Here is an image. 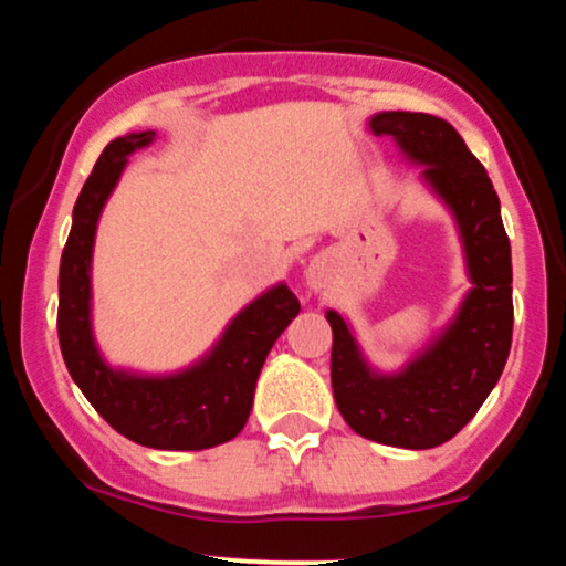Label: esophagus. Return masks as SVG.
<instances>
[{"label": "esophagus", "instance_id": "obj_1", "mask_svg": "<svg viewBox=\"0 0 566 566\" xmlns=\"http://www.w3.org/2000/svg\"><path fill=\"white\" fill-rule=\"evenodd\" d=\"M327 276H329L327 261H322V258H314V261L308 263V269H305V282H308L311 290H324Z\"/></svg>", "mask_w": 566, "mask_h": 566}]
</instances>
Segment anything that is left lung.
I'll use <instances>...</instances> for the list:
<instances>
[{
  "label": "left lung",
  "mask_w": 566,
  "mask_h": 566,
  "mask_svg": "<svg viewBox=\"0 0 566 566\" xmlns=\"http://www.w3.org/2000/svg\"><path fill=\"white\" fill-rule=\"evenodd\" d=\"M415 161H423L463 233L473 290L458 319L401 375L378 378L361 361L346 322L327 311L333 327V394L346 423L380 444L431 450L460 431L503 373L511 350V244L500 220L492 180L450 122L431 114L386 112L369 122Z\"/></svg>",
  "instance_id": "8db88e82"
}]
</instances>
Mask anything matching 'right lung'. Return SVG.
<instances>
[{"label": "right lung", "mask_w": 566, "mask_h": 566, "mask_svg": "<svg viewBox=\"0 0 566 566\" xmlns=\"http://www.w3.org/2000/svg\"><path fill=\"white\" fill-rule=\"evenodd\" d=\"M151 138L154 133H138L112 140L84 180L57 276V340L71 378L114 431L154 450H207L244 428L265 356L295 319L301 303L284 284L265 292L231 322L201 365L175 378H133L103 365L90 333L95 226L125 170L127 154Z\"/></svg>", "instance_id": "right-lung-1"}]
</instances>
